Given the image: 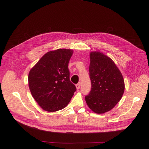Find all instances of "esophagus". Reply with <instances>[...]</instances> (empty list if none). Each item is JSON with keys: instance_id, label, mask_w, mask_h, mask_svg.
Wrapping results in <instances>:
<instances>
[{"instance_id": "obj_1", "label": "esophagus", "mask_w": 149, "mask_h": 149, "mask_svg": "<svg viewBox=\"0 0 149 149\" xmlns=\"http://www.w3.org/2000/svg\"><path fill=\"white\" fill-rule=\"evenodd\" d=\"M80 83H78V84H77L76 85H75V86H76V88H77V89H79L80 88Z\"/></svg>"}]
</instances>
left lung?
<instances>
[{"label": "left lung", "instance_id": "1", "mask_svg": "<svg viewBox=\"0 0 149 149\" xmlns=\"http://www.w3.org/2000/svg\"><path fill=\"white\" fill-rule=\"evenodd\" d=\"M89 76L91 91L85 97L86 102L96 113L112 109L121 99L125 85L121 72L110 58L102 52H90Z\"/></svg>", "mask_w": 149, "mask_h": 149}]
</instances>
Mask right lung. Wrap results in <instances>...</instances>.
Instances as JSON below:
<instances>
[{
	"label": "right lung",
	"mask_w": 149,
	"mask_h": 149,
	"mask_svg": "<svg viewBox=\"0 0 149 149\" xmlns=\"http://www.w3.org/2000/svg\"><path fill=\"white\" fill-rule=\"evenodd\" d=\"M73 52L69 49L49 51L30 70L28 84L31 95L45 111L64 109L76 91L69 80L68 69Z\"/></svg>",
	"instance_id": "add662e5"
}]
</instances>
